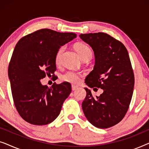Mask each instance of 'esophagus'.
I'll list each match as a JSON object with an SVG mask.
<instances>
[{
    "instance_id": "esophagus-1",
    "label": "esophagus",
    "mask_w": 149,
    "mask_h": 149,
    "mask_svg": "<svg viewBox=\"0 0 149 149\" xmlns=\"http://www.w3.org/2000/svg\"><path fill=\"white\" fill-rule=\"evenodd\" d=\"M78 89V87L75 86V85H72V91H75Z\"/></svg>"
}]
</instances>
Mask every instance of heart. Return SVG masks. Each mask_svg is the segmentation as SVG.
<instances>
[{
	"mask_svg": "<svg viewBox=\"0 0 149 149\" xmlns=\"http://www.w3.org/2000/svg\"><path fill=\"white\" fill-rule=\"evenodd\" d=\"M75 49H76L77 52H78L79 56H81V58L83 60H85V59L89 60L92 56V51H91L89 47L84 43H77L75 45ZM64 49L65 47L62 46L59 49L58 52H57L56 56V64H58L60 62L61 56H62ZM62 79L63 81H66V82L73 83V84H77L81 80V74L78 72H74V71L70 70L62 75Z\"/></svg>",
	"mask_w": 149,
	"mask_h": 149,
	"instance_id": "1",
	"label": "heart"
}]
</instances>
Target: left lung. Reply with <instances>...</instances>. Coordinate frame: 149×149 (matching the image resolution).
Segmentation results:
<instances>
[{"mask_svg": "<svg viewBox=\"0 0 149 149\" xmlns=\"http://www.w3.org/2000/svg\"><path fill=\"white\" fill-rule=\"evenodd\" d=\"M79 36L91 47L95 59L93 70L85 82L90 88L103 89L95 98L90 89L85 88L83 113L95 127H111L125 117L133 95L134 74L127 50L119 40L104 32Z\"/></svg>", "mask_w": 149, "mask_h": 149, "instance_id": "left-lung-1", "label": "left lung"}]
</instances>
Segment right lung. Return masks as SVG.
<instances>
[{
  "label": "right lung",
  "instance_id": "right-lung-1",
  "mask_svg": "<svg viewBox=\"0 0 149 149\" xmlns=\"http://www.w3.org/2000/svg\"><path fill=\"white\" fill-rule=\"evenodd\" d=\"M77 37L72 32L40 29L22 37L16 44L9 65L13 102L22 119L33 125L52 123L60 114L71 92L66 82L51 87L40 80L54 76L56 56L61 47Z\"/></svg>",
  "mask_w": 149,
  "mask_h": 149
}]
</instances>
